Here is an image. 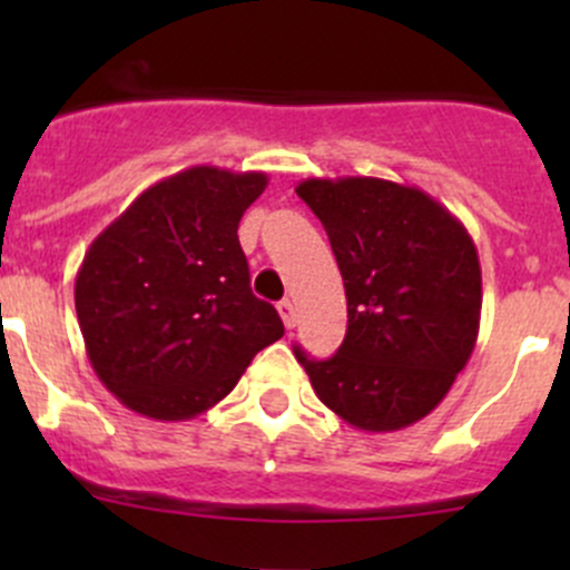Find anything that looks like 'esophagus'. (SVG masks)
I'll return each instance as SVG.
<instances>
[{
	"instance_id": "obj_1",
	"label": "esophagus",
	"mask_w": 570,
	"mask_h": 570,
	"mask_svg": "<svg viewBox=\"0 0 570 570\" xmlns=\"http://www.w3.org/2000/svg\"><path fill=\"white\" fill-rule=\"evenodd\" d=\"M278 314H281V320H284L286 331H292V327L297 325V308H295V303H292V301H281L278 303Z\"/></svg>"
}]
</instances>
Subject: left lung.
<instances>
[{"label": "left lung", "mask_w": 570, "mask_h": 570, "mask_svg": "<svg viewBox=\"0 0 570 570\" xmlns=\"http://www.w3.org/2000/svg\"><path fill=\"white\" fill-rule=\"evenodd\" d=\"M297 195L325 226L347 295V333L327 361L295 347L338 419L392 433L428 416L469 364L480 333L482 273L471 234L411 184L306 178Z\"/></svg>", "instance_id": "left-lung-1"}]
</instances>
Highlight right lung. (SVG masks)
<instances>
[{"mask_svg": "<svg viewBox=\"0 0 570 570\" xmlns=\"http://www.w3.org/2000/svg\"><path fill=\"white\" fill-rule=\"evenodd\" d=\"M267 174L195 165L142 189L73 284L99 381L129 411L184 422L223 400L284 322L250 292L237 228Z\"/></svg>", "mask_w": 570, "mask_h": 570, "instance_id": "1", "label": "right lung"}]
</instances>
